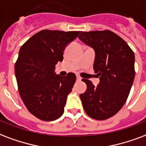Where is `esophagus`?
<instances>
[{"mask_svg": "<svg viewBox=\"0 0 146 146\" xmlns=\"http://www.w3.org/2000/svg\"><path fill=\"white\" fill-rule=\"evenodd\" d=\"M82 80V78L80 76H76V80L77 81H80Z\"/></svg>", "mask_w": 146, "mask_h": 146, "instance_id": "34e87169", "label": "esophagus"}]
</instances>
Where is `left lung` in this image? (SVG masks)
I'll use <instances>...</instances> for the list:
<instances>
[{"label": "left lung", "instance_id": "left-lung-1", "mask_svg": "<svg viewBox=\"0 0 146 146\" xmlns=\"http://www.w3.org/2000/svg\"><path fill=\"white\" fill-rule=\"evenodd\" d=\"M78 37L95 51L93 69L100 76L96 86L82 80L86 84V91L80 95L83 109L94 119H106L122 109L129 96L135 77V55L123 39L110 31H81Z\"/></svg>", "mask_w": 146, "mask_h": 146}]
</instances>
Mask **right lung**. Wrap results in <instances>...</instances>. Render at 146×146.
Listing matches in <instances>:
<instances>
[{"mask_svg":"<svg viewBox=\"0 0 146 146\" xmlns=\"http://www.w3.org/2000/svg\"><path fill=\"white\" fill-rule=\"evenodd\" d=\"M80 31L43 30L27 40L19 51L15 76L21 99L31 114L43 121L57 119L64 112L76 75L54 72L63 51Z\"/></svg>","mask_w":146,"mask_h":146,"instance_id":"1","label":"right lung"}]
</instances>
